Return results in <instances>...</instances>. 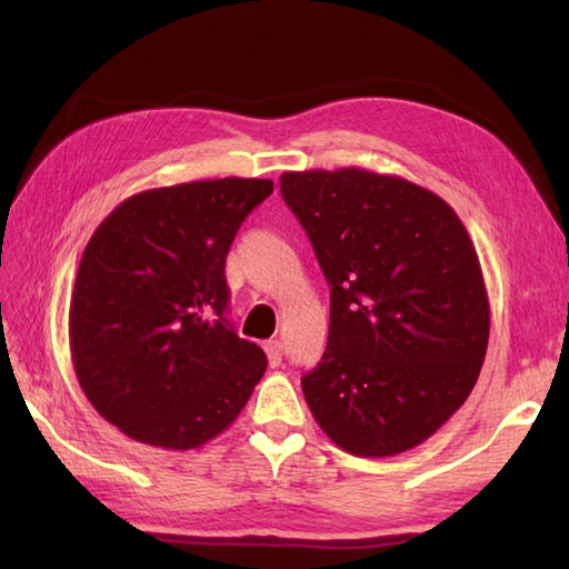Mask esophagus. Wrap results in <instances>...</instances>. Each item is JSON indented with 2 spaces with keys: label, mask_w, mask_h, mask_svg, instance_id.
<instances>
[{
  "label": "esophagus",
  "mask_w": 569,
  "mask_h": 569,
  "mask_svg": "<svg viewBox=\"0 0 569 569\" xmlns=\"http://www.w3.org/2000/svg\"><path fill=\"white\" fill-rule=\"evenodd\" d=\"M263 349H266V357H269V365L271 367H278L281 365V357H283V345L278 342V340H269L263 345Z\"/></svg>",
  "instance_id": "34e87169"
}]
</instances>
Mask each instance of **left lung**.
Returning a JSON list of instances; mask_svg holds the SVG:
<instances>
[{
  "label": "left lung",
  "instance_id": "8db88e82",
  "mask_svg": "<svg viewBox=\"0 0 569 569\" xmlns=\"http://www.w3.org/2000/svg\"><path fill=\"white\" fill-rule=\"evenodd\" d=\"M330 283V335L303 373L318 426L342 450L391 457L467 401L489 345L479 257L435 192L365 168L281 176Z\"/></svg>",
  "mask_w": 569,
  "mask_h": 569
}]
</instances>
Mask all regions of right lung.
<instances>
[{"label": "right lung", "instance_id": "add662e5", "mask_svg": "<svg viewBox=\"0 0 569 569\" xmlns=\"http://www.w3.org/2000/svg\"><path fill=\"white\" fill-rule=\"evenodd\" d=\"M266 178L131 196L94 229L70 298V355L94 410L131 440L192 450L232 426L266 371L227 320V251Z\"/></svg>", "mask_w": 569, "mask_h": 569}]
</instances>
